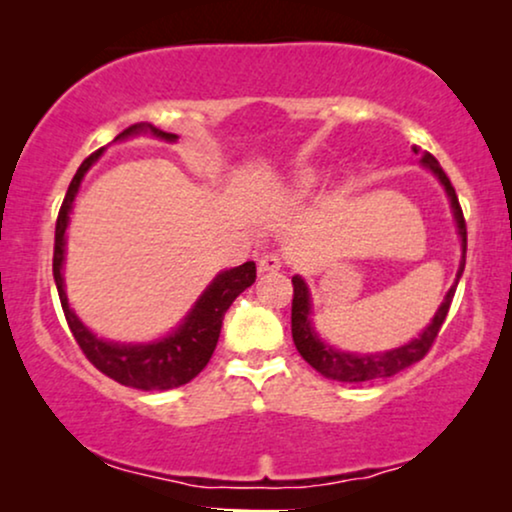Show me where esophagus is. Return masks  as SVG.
Here are the masks:
<instances>
[{"instance_id":"obj_1","label":"esophagus","mask_w":512,"mask_h":512,"mask_svg":"<svg viewBox=\"0 0 512 512\" xmlns=\"http://www.w3.org/2000/svg\"><path fill=\"white\" fill-rule=\"evenodd\" d=\"M281 264H284V260H281L279 252H264L260 262H257V267H260V274H269V272H279Z\"/></svg>"}]
</instances>
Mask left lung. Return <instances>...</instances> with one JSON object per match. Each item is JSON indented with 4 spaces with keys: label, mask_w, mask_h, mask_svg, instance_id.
I'll return each mask as SVG.
<instances>
[{
    "label": "left lung",
    "mask_w": 512,
    "mask_h": 512,
    "mask_svg": "<svg viewBox=\"0 0 512 512\" xmlns=\"http://www.w3.org/2000/svg\"><path fill=\"white\" fill-rule=\"evenodd\" d=\"M421 149L414 146V154H419ZM424 163L433 173L438 175V180L443 182L445 192H448L452 211H455V219H457V228H460V236H462V250L467 255V223H464V214L460 207V199H457L455 187L445 170L440 168V163L433 158L431 154H424ZM464 269V262L460 264V272H457V281H460ZM293 284V303H291V332H293V344H296L298 354H301L305 361L313 366L317 373H322L325 378L332 380H342V383H366V380H378V378H392L397 375L399 370L414 366L416 361H421L428 351H431L433 342H436L440 327H443L445 317H448L452 296H455L457 284L452 286L445 296L443 305L438 308L436 317H433L431 325L426 327L424 334L414 342L399 346V349L385 351V354H370V356H358V354H344V351L332 349L330 344L320 342L313 327H310V296L308 289H305L301 276H293L291 279Z\"/></svg>",
    "instance_id": "8db88e82"
}]
</instances>
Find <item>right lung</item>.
<instances>
[{"instance_id":"obj_1","label":"right lung","mask_w":512,"mask_h":512,"mask_svg":"<svg viewBox=\"0 0 512 512\" xmlns=\"http://www.w3.org/2000/svg\"><path fill=\"white\" fill-rule=\"evenodd\" d=\"M146 129L142 122L122 129L117 139H125L129 134H137ZM151 132L156 137L168 139L173 142L175 134L163 132L149 125ZM103 154V149L93 151L91 156L81 163L76 175L69 182V190L64 195V202L57 214L55 223V252H52V274H55L57 293H60V303L67 317V325L72 330L76 344L84 351V356L93 363L103 375L113 378L115 383L137 387V390H173L190 383L195 375L204 370L209 363L211 354H214L216 342H219L223 315L231 308V303L243 293L248 286L255 284L257 269L255 262H245L236 269H228L221 272L211 281V286L202 293L192 313L185 317V322L175 330L170 337L161 339L156 344H139V346H125V344H108L103 339H98L96 334H91L84 325L79 322V317L72 313L67 303V293H64V281H62V262H64V231H67L69 221V209L79 190L81 178L91 163Z\"/></svg>"}]
</instances>
